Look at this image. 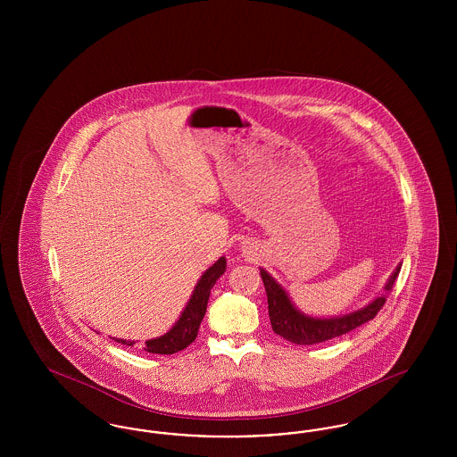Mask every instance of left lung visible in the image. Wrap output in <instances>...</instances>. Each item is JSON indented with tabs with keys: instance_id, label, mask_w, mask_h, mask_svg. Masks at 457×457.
I'll return each mask as SVG.
<instances>
[{
	"instance_id": "1",
	"label": "left lung",
	"mask_w": 457,
	"mask_h": 457,
	"mask_svg": "<svg viewBox=\"0 0 457 457\" xmlns=\"http://www.w3.org/2000/svg\"><path fill=\"white\" fill-rule=\"evenodd\" d=\"M399 270H401V263L395 267L391 278L387 279V283L384 286V293L375 296L365 306L346 315L312 317L303 313L302 310H298L291 302L283 286L278 283L265 269H261L262 281L267 293L269 319H270L272 330L289 343L306 345V346L326 343L328 339L348 334L349 330L367 324L380 312V308L386 303L387 293H391Z\"/></svg>"
}]
</instances>
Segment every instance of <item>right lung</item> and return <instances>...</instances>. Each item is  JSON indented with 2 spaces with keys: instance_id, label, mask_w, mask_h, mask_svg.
I'll return each instance as SVG.
<instances>
[{
  "instance_id": "add662e5",
  "label": "right lung",
  "mask_w": 457,
  "mask_h": 457,
  "mask_svg": "<svg viewBox=\"0 0 457 457\" xmlns=\"http://www.w3.org/2000/svg\"><path fill=\"white\" fill-rule=\"evenodd\" d=\"M226 272V259L220 257L216 263H212L198 279L194 293L188 300L187 306L183 308L179 319L174 322V326L162 336L154 337L145 341L144 351L151 353V354H173L181 349L190 346L195 341L196 334H198V327L205 315L207 310V302L211 296V289L214 287V284L219 278ZM116 343L133 346L135 341H127V339H116L112 337Z\"/></svg>"
}]
</instances>
